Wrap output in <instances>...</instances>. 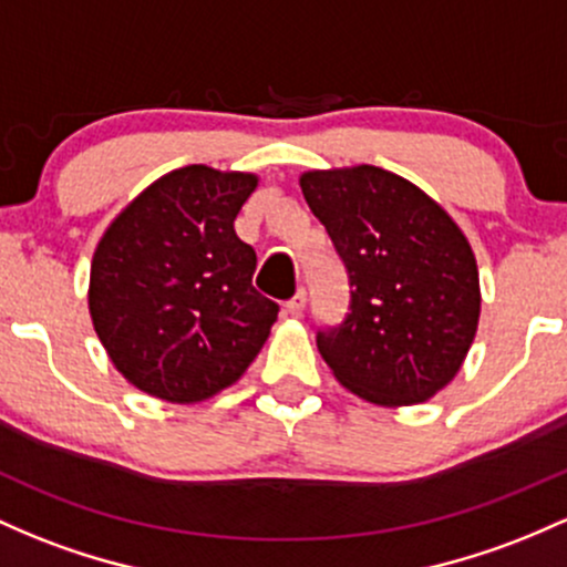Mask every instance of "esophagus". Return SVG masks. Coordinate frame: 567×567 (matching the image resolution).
Returning <instances> with one entry per match:
<instances>
[{"instance_id":"obj_1","label":"esophagus","mask_w":567,"mask_h":567,"mask_svg":"<svg viewBox=\"0 0 567 567\" xmlns=\"http://www.w3.org/2000/svg\"><path fill=\"white\" fill-rule=\"evenodd\" d=\"M303 307H307V290H298V293L290 298V301H285V312H288L290 317H301Z\"/></svg>"}]
</instances>
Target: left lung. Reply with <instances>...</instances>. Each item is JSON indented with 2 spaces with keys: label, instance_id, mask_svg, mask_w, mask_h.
<instances>
[{
  "label": "left lung",
  "instance_id": "8db88e82",
  "mask_svg": "<svg viewBox=\"0 0 567 567\" xmlns=\"http://www.w3.org/2000/svg\"><path fill=\"white\" fill-rule=\"evenodd\" d=\"M301 193L350 282V312L317 328V350L365 401H427L457 374L478 326L468 239L431 196L379 166L307 172Z\"/></svg>",
  "mask_w": 567,
  "mask_h": 567
}]
</instances>
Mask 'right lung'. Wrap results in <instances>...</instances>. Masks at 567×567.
<instances>
[{
    "instance_id": "obj_1",
    "label": "right lung",
    "mask_w": 567,
    "mask_h": 567,
    "mask_svg": "<svg viewBox=\"0 0 567 567\" xmlns=\"http://www.w3.org/2000/svg\"><path fill=\"white\" fill-rule=\"evenodd\" d=\"M255 174L183 166L112 220L91 264V320L134 388L172 403L247 371L279 303L252 288L258 258L234 231Z\"/></svg>"
}]
</instances>
